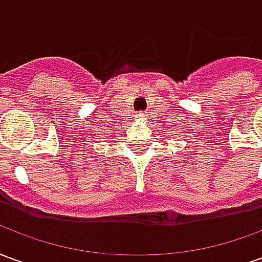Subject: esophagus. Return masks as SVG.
I'll use <instances>...</instances> for the list:
<instances>
[{
	"label": "esophagus",
	"mask_w": 262,
	"mask_h": 262,
	"mask_svg": "<svg viewBox=\"0 0 262 262\" xmlns=\"http://www.w3.org/2000/svg\"><path fill=\"white\" fill-rule=\"evenodd\" d=\"M136 116H137V118H139V119H144V118L147 116V114H144V112H139V114H137Z\"/></svg>",
	"instance_id": "1"
}]
</instances>
